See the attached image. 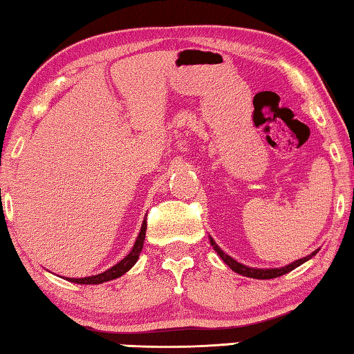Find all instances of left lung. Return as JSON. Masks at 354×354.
Instances as JSON below:
<instances>
[{
    "mask_svg": "<svg viewBox=\"0 0 354 354\" xmlns=\"http://www.w3.org/2000/svg\"><path fill=\"white\" fill-rule=\"evenodd\" d=\"M209 241H211L212 249H214V250L217 252V255L222 258V260H223V263H225V265H228V266H230V269H232V271L241 274V276L252 277V279H274V277H280V276H283V274H287V272H290V271H293L295 268L301 266L302 263H306L307 260H310V258H312V257H315V255H317V252H318V249H317V250H313L310 255H307V257H304V258H301V260H296V261H293V263H290V265H287V266H282V268H271V269L249 268V266L243 265V263H238L236 260H234V258H232L230 255H227L225 252H223L221 248H218V245L216 244V241L212 239L211 236H209Z\"/></svg>",
    "mask_w": 354,
    "mask_h": 354,
    "instance_id": "obj_1",
    "label": "left lung"
}]
</instances>
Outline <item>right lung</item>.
I'll use <instances>...</instances> for the list:
<instances>
[{
	"label": "right lung",
	"mask_w": 354,
	"mask_h": 354,
	"mask_svg": "<svg viewBox=\"0 0 354 354\" xmlns=\"http://www.w3.org/2000/svg\"><path fill=\"white\" fill-rule=\"evenodd\" d=\"M145 234H147V221H143V223H142V228H140V233L136 239V244H133L132 250L129 252V254L122 258L120 263H116L115 266H111L110 269H106V271H104V272L96 274V276L82 277V279L67 277L66 280H69V282H74V283H80V285H97V283H104V282H109V280L121 277L122 274H126L129 269H131L137 263L140 252H142V249H143Z\"/></svg>",
	"instance_id": "1"
}]
</instances>
